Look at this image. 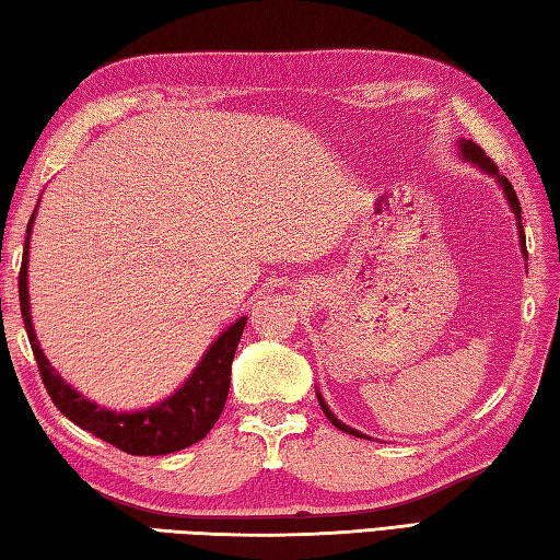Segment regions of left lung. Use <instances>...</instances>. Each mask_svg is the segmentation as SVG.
Listing matches in <instances>:
<instances>
[{
    "label": "left lung",
    "instance_id": "1",
    "mask_svg": "<svg viewBox=\"0 0 560 560\" xmlns=\"http://www.w3.org/2000/svg\"><path fill=\"white\" fill-rule=\"evenodd\" d=\"M458 155H460V161H463V163L476 165L480 173H485L488 177H492V180L500 185L502 195H504V199H508V205H510L512 214H514V221H516V234H520V246H522V253H524V258H526V236H524V229H522V207H520V199H516V192L512 189L510 180H508V177H504V175H500L498 165H494V163L490 161V158L485 155V151L480 149L478 143L460 139V141H458ZM316 399H319V405H322V409H324L326 419H329L336 429H341V431H346V434L358 436V439H368V436H365V434H361V431H358V429L343 424L341 419H336V415H334V411L329 409V405L324 402V397H322L319 389H316Z\"/></svg>",
    "mask_w": 560,
    "mask_h": 560
}]
</instances>
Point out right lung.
<instances>
[{"mask_svg": "<svg viewBox=\"0 0 560 560\" xmlns=\"http://www.w3.org/2000/svg\"><path fill=\"white\" fill-rule=\"evenodd\" d=\"M34 219L36 209L26 229L28 236L19 272V302L28 341L31 348H34L38 371L40 377H44L52 405L70 421H75L80 429L90 431L92 436L107 441V444L116 448L131 453V456H165V453L183 451L202 441L217 424L221 409H224L231 383V363H234V353L248 316H238L234 324L226 326L217 336L214 343L207 348L202 361L197 363L185 383L175 393L161 399V402L131 411H116L92 402V399L80 395L75 387L60 377L46 353L40 351V343L36 339L28 300V244Z\"/></svg>", "mask_w": 560, "mask_h": 560, "instance_id": "1", "label": "right lung"}]
</instances>
